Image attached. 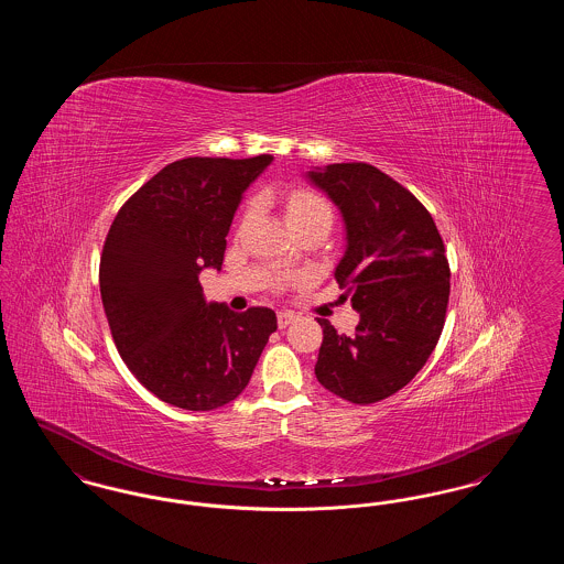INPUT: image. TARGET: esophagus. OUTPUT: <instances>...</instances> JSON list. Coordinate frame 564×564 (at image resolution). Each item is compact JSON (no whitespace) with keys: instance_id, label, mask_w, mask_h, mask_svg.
<instances>
[{"instance_id":"34e87169","label":"esophagus","mask_w":564,"mask_h":564,"mask_svg":"<svg viewBox=\"0 0 564 564\" xmlns=\"http://www.w3.org/2000/svg\"><path fill=\"white\" fill-rule=\"evenodd\" d=\"M295 322L294 313H290V311H281L279 315H276V325L283 329V327H288L290 323Z\"/></svg>"}]
</instances>
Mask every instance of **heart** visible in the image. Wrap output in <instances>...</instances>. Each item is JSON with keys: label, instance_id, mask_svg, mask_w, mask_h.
Instances as JSON below:
<instances>
[{"label": "heart", "instance_id": "obj_1", "mask_svg": "<svg viewBox=\"0 0 564 564\" xmlns=\"http://www.w3.org/2000/svg\"><path fill=\"white\" fill-rule=\"evenodd\" d=\"M285 217L292 226L311 219H332V209L322 194L311 189H294L285 200Z\"/></svg>", "mask_w": 564, "mask_h": 564}]
</instances>
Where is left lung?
Segmentation results:
<instances>
[{
  "mask_svg": "<svg viewBox=\"0 0 564 564\" xmlns=\"http://www.w3.org/2000/svg\"><path fill=\"white\" fill-rule=\"evenodd\" d=\"M345 221V253L334 270L357 334H338L327 319L315 366L327 391L350 403L398 393L427 364L451 295L444 242L414 194L366 162L306 171Z\"/></svg>",
  "mask_w": 564,
  "mask_h": 564,
  "instance_id": "8db88e82",
  "label": "left lung"
}]
</instances>
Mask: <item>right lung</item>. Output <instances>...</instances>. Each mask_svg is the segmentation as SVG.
<instances>
[{"label": "right lung", "instance_id": "1", "mask_svg": "<svg viewBox=\"0 0 564 564\" xmlns=\"http://www.w3.org/2000/svg\"><path fill=\"white\" fill-rule=\"evenodd\" d=\"M272 162L184 159L134 192L104 245L99 285L118 352L162 402L205 412L237 400L276 329L267 306L207 302L200 270H221L242 194Z\"/></svg>", "mask_w": 564, "mask_h": 564}]
</instances>
